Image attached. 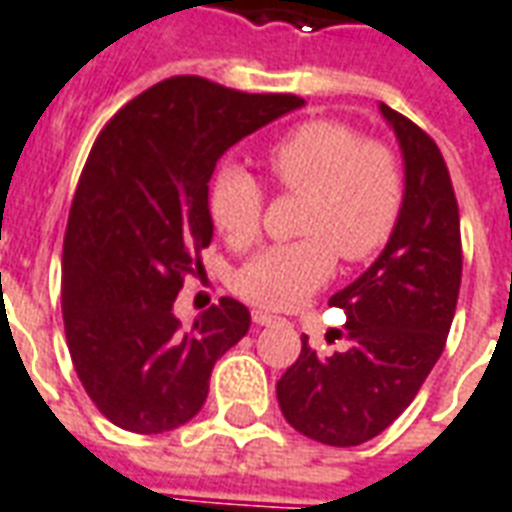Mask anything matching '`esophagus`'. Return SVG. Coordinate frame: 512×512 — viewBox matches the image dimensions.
<instances>
[{
	"mask_svg": "<svg viewBox=\"0 0 512 512\" xmlns=\"http://www.w3.org/2000/svg\"><path fill=\"white\" fill-rule=\"evenodd\" d=\"M253 322L259 324V327H267V324L278 322V316H272L267 311H253Z\"/></svg>",
	"mask_w": 512,
	"mask_h": 512,
	"instance_id": "esophagus-1",
	"label": "esophagus"
}]
</instances>
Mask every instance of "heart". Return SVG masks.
I'll list each match as a JSON object with an SVG mask.
<instances>
[{
  "label": "heart",
  "instance_id": "heart-1",
  "mask_svg": "<svg viewBox=\"0 0 512 512\" xmlns=\"http://www.w3.org/2000/svg\"><path fill=\"white\" fill-rule=\"evenodd\" d=\"M267 169L286 193L305 196V240L272 245L242 264L234 289L242 300L289 311L335 270V253L365 261L390 240L404 201L398 160L379 141L335 119H311L267 147ZM210 215L231 245H251L261 231L264 188L240 166H226L212 182Z\"/></svg>",
  "mask_w": 512,
  "mask_h": 512
}]
</instances>
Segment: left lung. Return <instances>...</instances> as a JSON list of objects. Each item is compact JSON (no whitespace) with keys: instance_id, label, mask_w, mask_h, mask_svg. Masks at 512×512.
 <instances>
[{"instance_id":"obj_1","label":"left lung","mask_w":512,"mask_h":512,"mask_svg":"<svg viewBox=\"0 0 512 512\" xmlns=\"http://www.w3.org/2000/svg\"><path fill=\"white\" fill-rule=\"evenodd\" d=\"M382 117L404 155V204L379 259L330 297L346 313L341 352L302 338L297 363L278 382L283 417L322 445L374 439L412 404L445 349L461 289V220L450 171L423 128L390 106Z\"/></svg>"}]
</instances>
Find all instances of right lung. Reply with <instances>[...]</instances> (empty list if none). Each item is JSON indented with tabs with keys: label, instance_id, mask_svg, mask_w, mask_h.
<instances>
[{
	"label": "right lung",
	"instance_id": "add662e5",
	"mask_svg": "<svg viewBox=\"0 0 512 512\" xmlns=\"http://www.w3.org/2000/svg\"><path fill=\"white\" fill-rule=\"evenodd\" d=\"M302 103L166 78L119 108L92 144L67 218L62 319L78 379L119 428L163 434L193 420L212 365L248 333L251 313L231 297L190 330L174 300L212 242L220 155Z\"/></svg>",
	"mask_w": 512,
	"mask_h": 512
}]
</instances>
